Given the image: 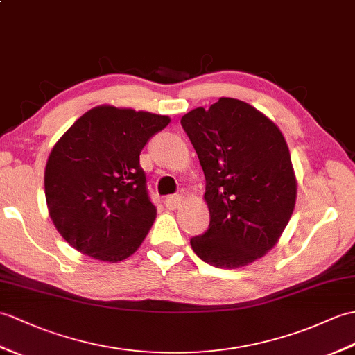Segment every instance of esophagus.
Masks as SVG:
<instances>
[{
  "instance_id": "34e87169",
  "label": "esophagus",
  "mask_w": 355,
  "mask_h": 355,
  "mask_svg": "<svg viewBox=\"0 0 355 355\" xmlns=\"http://www.w3.org/2000/svg\"><path fill=\"white\" fill-rule=\"evenodd\" d=\"M181 202H183V198H181L180 195H169L166 196V200H164V204H166V207L169 210H177Z\"/></svg>"
}]
</instances>
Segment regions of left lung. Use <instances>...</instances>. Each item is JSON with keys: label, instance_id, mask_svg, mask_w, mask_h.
<instances>
[{"label": "left lung", "instance_id": "8db88e82", "mask_svg": "<svg viewBox=\"0 0 355 355\" xmlns=\"http://www.w3.org/2000/svg\"><path fill=\"white\" fill-rule=\"evenodd\" d=\"M205 175L210 225L191 239L211 266L236 269L278 242L295 209L296 177L282 131L248 103L219 98L181 118Z\"/></svg>", "mask_w": 355, "mask_h": 355}]
</instances>
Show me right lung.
Listing matches in <instances>:
<instances>
[{"instance_id": "obj_1", "label": "right lung", "mask_w": 355, "mask_h": 355, "mask_svg": "<svg viewBox=\"0 0 355 355\" xmlns=\"http://www.w3.org/2000/svg\"><path fill=\"white\" fill-rule=\"evenodd\" d=\"M169 116L98 105L57 140L45 166V198L57 232L101 261L135 254L154 224L139 155Z\"/></svg>"}]
</instances>
